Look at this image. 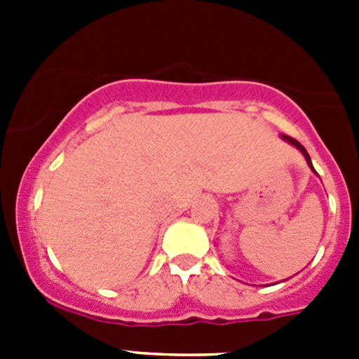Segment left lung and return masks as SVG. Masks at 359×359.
<instances>
[{
  "instance_id": "obj_1",
  "label": "left lung",
  "mask_w": 359,
  "mask_h": 359,
  "mask_svg": "<svg viewBox=\"0 0 359 359\" xmlns=\"http://www.w3.org/2000/svg\"><path fill=\"white\" fill-rule=\"evenodd\" d=\"M282 138H284V140H286V142H290L291 145H294V147H297L298 151L302 152L304 156H306V161H307V165H309L311 169L315 170V167H313V163H311V158H309V154H307V151H306V149H304V145L300 144V142H297V140H294V138H291V136H287V135H282ZM315 172H316V170H315Z\"/></svg>"
}]
</instances>
